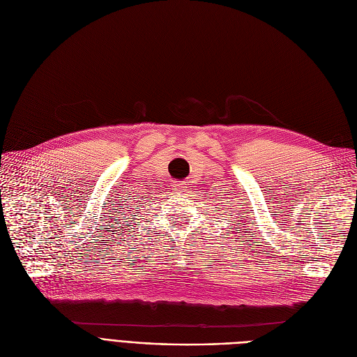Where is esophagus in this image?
Returning <instances> with one entry per match:
<instances>
[{"label":"esophagus","mask_w":357,"mask_h":357,"mask_svg":"<svg viewBox=\"0 0 357 357\" xmlns=\"http://www.w3.org/2000/svg\"><path fill=\"white\" fill-rule=\"evenodd\" d=\"M173 188H174L176 190H178V192L186 190V186H184V183H178V181H174V183H173Z\"/></svg>","instance_id":"obj_1"}]
</instances>
